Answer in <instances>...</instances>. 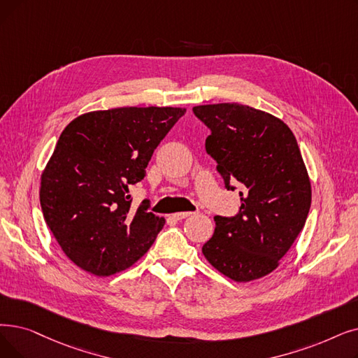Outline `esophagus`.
I'll use <instances>...</instances> for the list:
<instances>
[{
	"label": "esophagus",
	"instance_id": "esophagus-1",
	"mask_svg": "<svg viewBox=\"0 0 358 358\" xmlns=\"http://www.w3.org/2000/svg\"><path fill=\"white\" fill-rule=\"evenodd\" d=\"M192 215H193V212H177L171 216H173V220H176V221H181V220H184V217H189Z\"/></svg>",
	"mask_w": 358,
	"mask_h": 358
}]
</instances>
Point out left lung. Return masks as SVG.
Instances as JSON below:
<instances>
[{"label": "left lung", "mask_w": 358, "mask_h": 358, "mask_svg": "<svg viewBox=\"0 0 358 358\" xmlns=\"http://www.w3.org/2000/svg\"><path fill=\"white\" fill-rule=\"evenodd\" d=\"M210 129L206 152L225 187L243 184L240 212L215 216L212 238L201 248L210 265L236 282L273 272L304 228L312 184L297 141L278 117L241 103L193 108Z\"/></svg>", "instance_id": "8db88e82"}]
</instances>
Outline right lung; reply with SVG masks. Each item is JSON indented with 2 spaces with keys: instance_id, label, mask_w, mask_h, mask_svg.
Masks as SVG:
<instances>
[{
  "instance_id": "obj_1",
  "label": "right lung",
  "mask_w": 358,
  "mask_h": 358,
  "mask_svg": "<svg viewBox=\"0 0 358 358\" xmlns=\"http://www.w3.org/2000/svg\"><path fill=\"white\" fill-rule=\"evenodd\" d=\"M185 108L124 106L74 118L61 133L41 176L46 225L85 272L126 271L153 244L165 220L131 206L153 150Z\"/></svg>"
}]
</instances>
